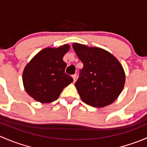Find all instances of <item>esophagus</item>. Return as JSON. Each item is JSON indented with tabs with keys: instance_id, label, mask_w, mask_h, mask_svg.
<instances>
[{
	"instance_id": "1",
	"label": "esophagus",
	"mask_w": 147,
	"mask_h": 147,
	"mask_svg": "<svg viewBox=\"0 0 147 147\" xmlns=\"http://www.w3.org/2000/svg\"><path fill=\"white\" fill-rule=\"evenodd\" d=\"M72 78H73V80H74V82H75V81H76V78H77V75L76 74H75V75H72Z\"/></svg>"
}]
</instances>
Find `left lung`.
Segmentation results:
<instances>
[{
	"mask_svg": "<svg viewBox=\"0 0 147 147\" xmlns=\"http://www.w3.org/2000/svg\"><path fill=\"white\" fill-rule=\"evenodd\" d=\"M83 63L75 82L84 103L103 107L112 103L119 95L125 82V74L117 59L99 47H89L79 43L72 45Z\"/></svg>",
	"mask_w": 147,
	"mask_h": 147,
	"instance_id": "obj_1",
	"label": "left lung"
}]
</instances>
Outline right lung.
<instances>
[{
	"mask_svg": "<svg viewBox=\"0 0 147 147\" xmlns=\"http://www.w3.org/2000/svg\"><path fill=\"white\" fill-rule=\"evenodd\" d=\"M69 46L43 49L25 67L23 81L26 91L36 101L49 103L58 98L73 79L65 72L67 64L63 56Z\"/></svg>",
	"mask_w": 147,
	"mask_h": 147,
	"instance_id": "obj_1",
	"label": "right lung"
}]
</instances>
